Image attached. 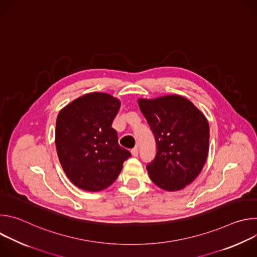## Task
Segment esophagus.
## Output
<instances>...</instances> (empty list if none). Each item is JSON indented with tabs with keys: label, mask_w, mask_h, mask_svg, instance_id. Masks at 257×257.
Returning <instances> with one entry per match:
<instances>
[{
	"label": "esophagus",
	"mask_w": 257,
	"mask_h": 257,
	"mask_svg": "<svg viewBox=\"0 0 257 257\" xmlns=\"http://www.w3.org/2000/svg\"><path fill=\"white\" fill-rule=\"evenodd\" d=\"M131 155H132L133 157H137V156H138V149H137V148L132 149V150H131Z\"/></svg>",
	"instance_id": "obj_1"
}]
</instances>
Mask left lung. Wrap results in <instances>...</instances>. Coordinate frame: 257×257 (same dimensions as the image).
Here are the masks:
<instances>
[{
    "mask_svg": "<svg viewBox=\"0 0 257 257\" xmlns=\"http://www.w3.org/2000/svg\"><path fill=\"white\" fill-rule=\"evenodd\" d=\"M137 101L157 142V156L146 166L150 178L166 191L185 188L199 175L207 159V119L189 99L179 94Z\"/></svg>",
    "mask_w": 257,
    "mask_h": 257,
    "instance_id": "obj_1",
    "label": "left lung"
}]
</instances>
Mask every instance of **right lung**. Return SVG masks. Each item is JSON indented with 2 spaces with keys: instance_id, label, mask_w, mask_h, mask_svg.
Instances as JSON below:
<instances>
[{
  "instance_id": "1",
  "label": "right lung",
  "mask_w": 257,
  "mask_h": 257,
  "mask_svg": "<svg viewBox=\"0 0 257 257\" xmlns=\"http://www.w3.org/2000/svg\"><path fill=\"white\" fill-rule=\"evenodd\" d=\"M121 100L104 92L86 93L64 106L56 121L61 166L76 187L96 192L112 185L131 154L112 128Z\"/></svg>"
}]
</instances>
